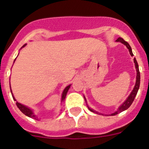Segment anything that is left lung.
Returning <instances> with one entry per match:
<instances>
[{"instance_id":"left-lung-1","label":"left lung","mask_w":149,"mask_h":149,"mask_svg":"<svg viewBox=\"0 0 149 149\" xmlns=\"http://www.w3.org/2000/svg\"><path fill=\"white\" fill-rule=\"evenodd\" d=\"M116 42H121V43L124 44L127 47V48L129 49V52H130V54L131 56H133L134 54H133L132 53V48L130 47V45H129V43H128L127 42L125 41L122 38H118L117 39V40H116ZM134 65H135V68H136V83H135V85L134 87V88H133L132 91L131 92V93L130 94V95L128 96V97L127 99H126V100L125 101V102L121 104L120 107L118 108L117 111H115L114 113H113L110 114V116H115L116 114H118L119 113H121L123 111H124L127 110V109L129 108L131 106V104H132L133 101H134L135 97H136V94H137V92L138 90H139V85H140V72H139V65H138V63L137 61H136V59L134 58ZM84 99L85 100V102H86L87 103V101H86V99H85V97H84ZM87 106H88V104H87ZM88 108L89 109V110L90 111L93 112V113H96L97 114H101V113H99L98 112L96 111L93 110L92 109H90V107L88 106Z\"/></svg>"}]
</instances>
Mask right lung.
Masks as SVG:
<instances>
[{
	"mask_svg": "<svg viewBox=\"0 0 149 149\" xmlns=\"http://www.w3.org/2000/svg\"><path fill=\"white\" fill-rule=\"evenodd\" d=\"M26 45V44H25V45H24L23 46H22V47H21V49L22 48V47H25ZM18 55H19V54H18ZM15 61H14V62H15ZM71 85H68V86H66V88H64V91H63V92H62V95H61V102H64V101L65 98H66V94H67L68 91H69L70 87H71ZM10 91H11L12 96H13V100H14L15 101H17L16 100H15L14 95H13V92H12L11 86H10ZM16 104H17V107L19 108V110L21 111L24 114H25L26 116H28V117H29V118H33V119H35V120H39L38 118L37 117V116L36 115V114H34L33 111L31 109H30V108H29L28 107H26V106L24 105V104H22L19 103L18 102H16Z\"/></svg>",
	"mask_w": 149,
	"mask_h": 149,
	"instance_id": "add662e5",
	"label": "right lung"
}]
</instances>
